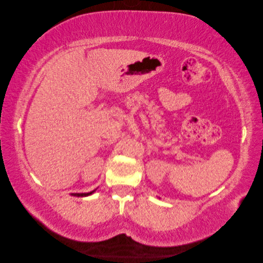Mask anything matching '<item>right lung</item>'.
<instances>
[{
    "instance_id": "right-lung-1",
    "label": "right lung",
    "mask_w": 263,
    "mask_h": 263,
    "mask_svg": "<svg viewBox=\"0 0 263 263\" xmlns=\"http://www.w3.org/2000/svg\"><path fill=\"white\" fill-rule=\"evenodd\" d=\"M95 191H96V190H93V191H91V192H88V193H71V194L73 195V197H88V195L92 194Z\"/></svg>"
}]
</instances>
